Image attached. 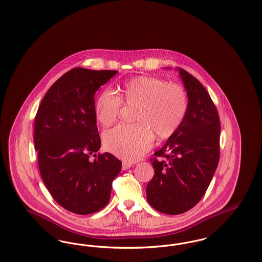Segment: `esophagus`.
Instances as JSON below:
<instances>
[{
  "mask_svg": "<svg viewBox=\"0 0 262 262\" xmlns=\"http://www.w3.org/2000/svg\"><path fill=\"white\" fill-rule=\"evenodd\" d=\"M132 163L126 162V161H124L123 162V165H122V169H123V171H126V170H128L130 167H132Z\"/></svg>",
  "mask_w": 262,
  "mask_h": 262,
  "instance_id": "obj_1",
  "label": "esophagus"
}]
</instances>
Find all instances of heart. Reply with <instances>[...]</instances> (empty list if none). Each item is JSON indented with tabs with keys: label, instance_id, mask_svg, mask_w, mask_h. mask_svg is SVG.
<instances>
[{
	"label": "heart",
	"instance_id": "1",
	"mask_svg": "<svg viewBox=\"0 0 262 262\" xmlns=\"http://www.w3.org/2000/svg\"><path fill=\"white\" fill-rule=\"evenodd\" d=\"M121 98L110 89L104 90L95 105L96 119L108 126L118 119L122 99L126 105L137 106V124L119 125L103 135L107 151L127 161H136L150 149L154 135L172 136L183 123L187 111V95L178 84L152 76H138L125 82Z\"/></svg>",
	"mask_w": 262,
	"mask_h": 262
}]
</instances>
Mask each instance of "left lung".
Wrapping results in <instances>:
<instances>
[{"label": "left lung", "instance_id": "left-lung-1", "mask_svg": "<svg viewBox=\"0 0 262 262\" xmlns=\"http://www.w3.org/2000/svg\"><path fill=\"white\" fill-rule=\"evenodd\" d=\"M176 70L187 91V114L162 148L154 153L164 159H151L155 174L146 187L150 205L170 215L191 209L204 195L219 162L221 129L207 90L183 69Z\"/></svg>", "mask_w": 262, "mask_h": 262}]
</instances>
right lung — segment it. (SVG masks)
Segmentation results:
<instances>
[{
	"instance_id": "1",
	"label": "right lung",
	"mask_w": 262,
	"mask_h": 262,
	"mask_svg": "<svg viewBox=\"0 0 262 262\" xmlns=\"http://www.w3.org/2000/svg\"><path fill=\"white\" fill-rule=\"evenodd\" d=\"M117 71L75 68L47 91L35 117L34 145L42 180L64 209L79 215L99 211L109 202L113 180L122 162L112 154H98L95 92Z\"/></svg>"
}]
</instances>
